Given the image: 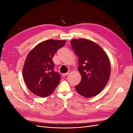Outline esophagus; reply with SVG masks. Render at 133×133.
I'll return each instance as SVG.
<instances>
[{
    "label": "esophagus",
    "instance_id": "34e87169",
    "mask_svg": "<svg viewBox=\"0 0 133 133\" xmlns=\"http://www.w3.org/2000/svg\"><path fill=\"white\" fill-rule=\"evenodd\" d=\"M68 74V73H63V74H62V76H66Z\"/></svg>",
    "mask_w": 133,
    "mask_h": 133
}]
</instances>
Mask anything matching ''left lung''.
I'll return each instance as SVG.
<instances>
[{"instance_id": "obj_1", "label": "left lung", "mask_w": 133, "mask_h": 133, "mask_svg": "<svg viewBox=\"0 0 133 133\" xmlns=\"http://www.w3.org/2000/svg\"><path fill=\"white\" fill-rule=\"evenodd\" d=\"M71 45L78 57L81 82L75 86L78 94L90 98L101 92L110 75V64L107 54L98 44L85 39L71 40Z\"/></svg>"}]
</instances>
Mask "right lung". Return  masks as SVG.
Instances as JSON below:
<instances>
[{"mask_svg":"<svg viewBox=\"0 0 133 133\" xmlns=\"http://www.w3.org/2000/svg\"><path fill=\"white\" fill-rule=\"evenodd\" d=\"M65 41L47 40L36 45L28 54L24 64L23 75L29 90L41 97L53 93L60 81V75L54 70V55Z\"/></svg>","mask_w":133,"mask_h":133,"instance_id":"1","label":"right lung"}]
</instances>
